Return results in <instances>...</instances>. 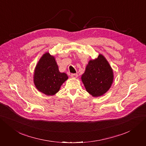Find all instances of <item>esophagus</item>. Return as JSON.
Segmentation results:
<instances>
[{"mask_svg":"<svg viewBox=\"0 0 146 146\" xmlns=\"http://www.w3.org/2000/svg\"><path fill=\"white\" fill-rule=\"evenodd\" d=\"M70 77H71L72 78H76L78 77V74H72L71 75H70Z\"/></svg>","mask_w":146,"mask_h":146,"instance_id":"1","label":"esophagus"}]
</instances>
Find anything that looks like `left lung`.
<instances>
[{"label": "left lung", "mask_w": 146, "mask_h": 146, "mask_svg": "<svg viewBox=\"0 0 146 146\" xmlns=\"http://www.w3.org/2000/svg\"><path fill=\"white\" fill-rule=\"evenodd\" d=\"M81 79L88 93L98 98L111 88L114 80L113 70L105 57L99 54L97 58L89 61Z\"/></svg>", "instance_id": "obj_1"}]
</instances>
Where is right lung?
<instances>
[{
    "instance_id": "obj_1",
    "label": "right lung",
    "mask_w": 146,
    "mask_h": 146,
    "mask_svg": "<svg viewBox=\"0 0 146 146\" xmlns=\"http://www.w3.org/2000/svg\"><path fill=\"white\" fill-rule=\"evenodd\" d=\"M68 79L67 74L60 72L55 56L49 52L44 54L33 72V82L36 89L47 96H54Z\"/></svg>"
}]
</instances>
